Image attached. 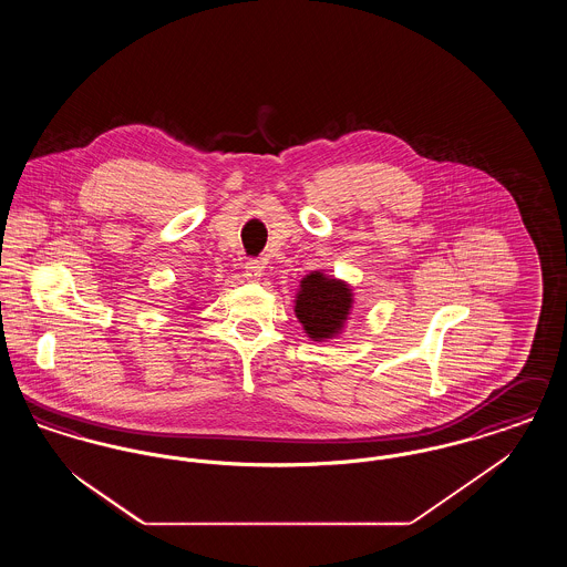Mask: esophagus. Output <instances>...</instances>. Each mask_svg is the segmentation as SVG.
Segmentation results:
<instances>
[{
	"mask_svg": "<svg viewBox=\"0 0 567 567\" xmlns=\"http://www.w3.org/2000/svg\"><path fill=\"white\" fill-rule=\"evenodd\" d=\"M244 271H246V278H248V280H259V278L264 276V264L257 261V259H250V261H246Z\"/></svg>",
	"mask_w": 567,
	"mask_h": 567,
	"instance_id": "1",
	"label": "esophagus"
}]
</instances>
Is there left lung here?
<instances>
[{
	"label": "left lung",
	"instance_id": "obj_1",
	"mask_svg": "<svg viewBox=\"0 0 567 567\" xmlns=\"http://www.w3.org/2000/svg\"><path fill=\"white\" fill-rule=\"evenodd\" d=\"M352 306L354 293L347 280L315 270L299 280L293 312L312 342H329L344 331Z\"/></svg>",
	"mask_w": 567,
	"mask_h": 567
}]
</instances>
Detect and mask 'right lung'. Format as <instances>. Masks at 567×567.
Masks as SVG:
<instances>
[{"mask_svg":"<svg viewBox=\"0 0 567 567\" xmlns=\"http://www.w3.org/2000/svg\"><path fill=\"white\" fill-rule=\"evenodd\" d=\"M190 306H193V303H189V306H187V308H190Z\"/></svg>","mask_w":567,"mask_h":567,"instance_id":"right-lung-1","label":"right lung"}]
</instances>
